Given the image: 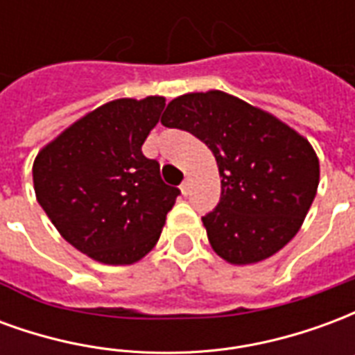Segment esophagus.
<instances>
[{
    "label": "esophagus",
    "mask_w": 355,
    "mask_h": 355,
    "mask_svg": "<svg viewBox=\"0 0 355 355\" xmlns=\"http://www.w3.org/2000/svg\"><path fill=\"white\" fill-rule=\"evenodd\" d=\"M180 190H182V193H184V196L190 192V178H184V182L180 184Z\"/></svg>",
    "instance_id": "obj_1"
}]
</instances>
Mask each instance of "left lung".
I'll list each match as a JSON object with an SVG mask.
<instances>
[{
    "instance_id": "left-lung-1",
    "label": "left lung",
    "mask_w": 355,
    "mask_h": 355,
    "mask_svg": "<svg viewBox=\"0 0 355 355\" xmlns=\"http://www.w3.org/2000/svg\"><path fill=\"white\" fill-rule=\"evenodd\" d=\"M162 123L188 131L215 155L220 201L201 220L218 257L251 264L295 238L320 184V162L304 137L223 91L178 96Z\"/></svg>"
}]
</instances>
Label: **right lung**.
<instances>
[{"label":"right lung","mask_w":355,"mask_h":355,"mask_svg":"<svg viewBox=\"0 0 355 355\" xmlns=\"http://www.w3.org/2000/svg\"><path fill=\"white\" fill-rule=\"evenodd\" d=\"M165 98H119L81 117L34 162V190L60 236L104 264H132L157 243L180 193L142 144Z\"/></svg>","instance_id":"add662e5"}]
</instances>
